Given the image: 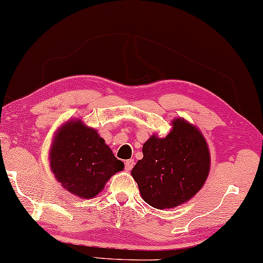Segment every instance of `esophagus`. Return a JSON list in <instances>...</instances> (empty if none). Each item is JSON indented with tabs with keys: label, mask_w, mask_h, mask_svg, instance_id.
Returning <instances> with one entry per match:
<instances>
[{
	"label": "esophagus",
	"mask_w": 263,
	"mask_h": 263,
	"mask_svg": "<svg viewBox=\"0 0 263 263\" xmlns=\"http://www.w3.org/2000/svg\"><path fill=\"white\" fill-rule=\"evenodd\" d=\"M134 160H127L126 162H124V169H126L127 172H130L132 169H133V167H134Z\"/></svg>",
	"instance_id": "34e87169"
}]
</instances>
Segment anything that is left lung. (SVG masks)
Listing matches in <instances>:
<instances>
[{
  "mask_svg": "<svg viewBox=\"0 0 263 263\" xmlns=\"http://www.w3.org/2000/svg\"><path fill=\"white\" fill-rule=\"evenodd\" d=\"M167 136L153 134L132 169L143 201L156 209L175 208L200 192L211 171V153L200 129L182 118Z\"/></svg>",
  "mask_w": 263,
  "mask_h": 263,
  "instance_id": "1",
  "label": "left lung"
}]
</instances>
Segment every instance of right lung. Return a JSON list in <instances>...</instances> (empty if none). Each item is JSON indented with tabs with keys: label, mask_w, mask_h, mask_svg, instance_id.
Wrapping results in <instances>:
<instances>
[{
	"label": "right lung",
	"mask_w": 263,
	"mask_h": 263,
	"mask_svg": "<svg viewBox=\"0 0 263 263\" xmlns=\"http://www.w3.org/2000/svg\"><path fill=\"white\" fill-rule=\"evenodd\" d=\"M50 171L64 189L81 199H92L107 181L123 171L122 161L96 129L71 119L56 130L49 151Z\"/></svg>",
	"instance_id": "add662e5"
}]
</instances>
